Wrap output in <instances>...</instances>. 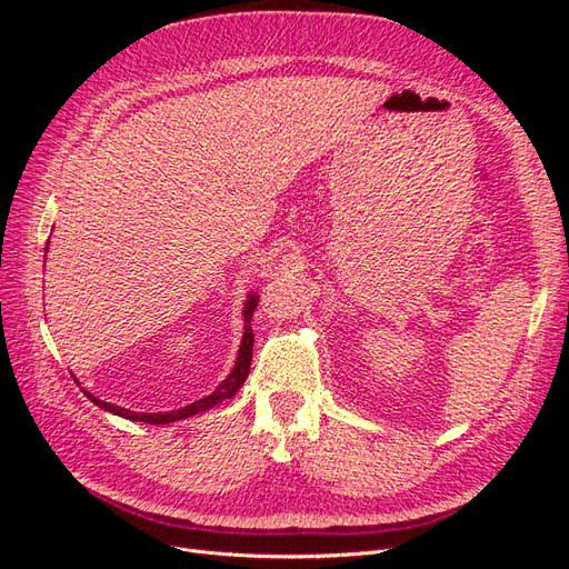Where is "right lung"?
I'll use <instances>...</instances> for the list:
<instances>
[{
	"mask_svg": "<svg viewBox=\"0 0 569 569\" xmlns=\"http://www.w3.org/2000/svg\"><path fill=\"white\" fill-rule=\"evenodd\" d=\"M258 306V297H249L247 306H244V339H242V347H239V356H237V363L232 368V372L228 375V380H222L220 387L211 393L206 396V399H199L194 403H189L180 410H173V412H132V410H126L120 406H113V403H107V401H99L97 396L88 393V399L104 408L109 412H116V416L126 418V420H134V422H147V425H168V422H176V420H182V418H189V416H197V412H203V410H211L216 408L218 403H222L226 399H232L234 391L244 385L247 375H249V368H251V351H253V332H251V318H253V311Z\"/></svg>",
	"mask_w": 569,
	"mask_h": 569,
	"instance_id": "right-lung-1",
	"label": "right lung"
}]
</instances>
